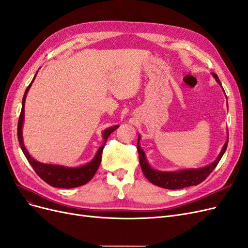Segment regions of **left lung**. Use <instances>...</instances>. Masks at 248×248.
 Instances as JSON below:
<instances>
[{
  "instance_id": "left-lung-1",
  "label": "left lung",
  "mask_w": 248,
  "mask_h": 248,
  "mask_svg": "<svg viewBox=\"0 0 248 248\" xmlns=\"http://www.w3.org/2000/svg\"><path fill=\"white\" fill-rule=\"evenodd\" d=\"M212 76L215 77L217 82L221 86L217 75L212 73ZM140 136L139 135L138 151H139V156H140V163L142 173L144 174V176L147 177L149 182L158 186L164 187V189H168V190H176V189H183V187H186V186L199 185L212 172V170L217 167L219 160L221 159V157H223L224 153L227 150L228 141H229V132H228V140L224 144L223 149H221L218 157L215 162H212L211 164L202 168H192V169L190 168V169L179 170V171H169V172L159 171V170L153 169L149 165L146 158V154H144V152L140 148Z\"/></svg>"
}]
</instances>
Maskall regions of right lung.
<instances>
[{"label": "right lung", "mask_w": 248, "mask_h": 248, "mask_svg": "<svg viewBox=\"0 0 248 248\" xmlns=\"http://www.w3.org/2000/svg\"><path fill=\"white\" fill-rule=\"evenodd\" d=\"M37 74H38V72H37ZM37 74L35 75V77H33V79L28 86L27 90H25L23 99H22V108H21V112H20V116H19V120H18V126H17V136H18L20 148L24 154L25 158L28 159L29 163L31 165V167L33 168V170H35L36 173L48 185L52 186L54 187H63V189H72V187L83 186L85 184H87L90 179L94 176L95 172L97 171V169L100 165L101 154H102V151H104L105 144L108 139V136L110 135V133L114 132L119 126L116 125L113 127H109L104 132H102L104 143H102V146L97 150V152L95 154V157L93 158L87 164L79 166V167H65V166H62V165L40 163V162H38L37 160H35L30 155L28 150L24 147L23 139H22V124H23V120H24L25 98H27L28 92L31 86L33 80H35Z\"/></svg>", "instance_id": "1"}]
</instances>
